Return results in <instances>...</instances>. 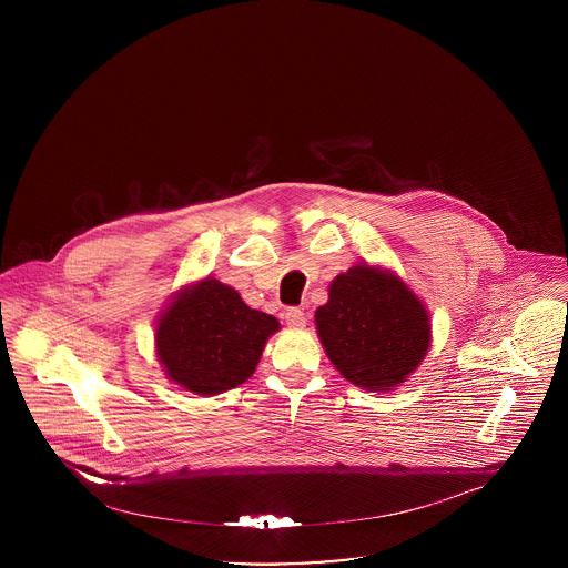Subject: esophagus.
<instances>
[{"instance_id":"34e87169","label":"esophagus","mask_w":568,"mask_h":568,"mask_svg":"<svg viewBox=\"0 0 568 568\" xmlns=\"http://www.w3.org/2000/svg\"><path fill=\"white\" fill-rule=\"evenodd\" d=\"M283 317H285V324L290 325V327H296V329H300V327H304V325H306V317H304V313H302L300 308H296V306L287 308Z\"/></svg>"}]
</instances>
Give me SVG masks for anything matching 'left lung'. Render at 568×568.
Here are the masks:
<instances>
[{
  "mask_svg": "<svg viewBox=\"0 0 568 568\" xmlns=\"http://www.w3.org/2000/svg\"><path fill=\"white\" fill-rule=\"evenodd\" d=\"M317 334L334 368L353 385L389 392L403 383L430 347V315L394 272L357 264L338 274Z\"/></svg>",
  "mask_w": 568,
  "mask_h": 568,
  "instance_id": "1",
  "label": "left lung"
}]
</instances>
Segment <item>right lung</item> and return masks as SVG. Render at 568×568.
<instances>
[{
  "label": "right lung",
  "instance_id": "obj_1",
  "mask_svg": "<svg viewBox=\"0 0 568 568\" xmlns=\"http://www.w3.org/2000/svg\"><path fill=\"white\" fill-rule=\"evenodd\" d=\"M278 322L246 306L213 276L185 285L155 327V347L170 381L197 396H215L253 375Z\"/></svg>",
  "mask_w": 568,
  "mask_h": 568
}]
</instances>
